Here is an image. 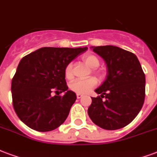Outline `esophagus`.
Wrapping results in <instances>:
<instances>
[{"mask_svg":"<svg viewBox=\"0 0 157 157\" xmlns=\"http://www.w3.org/2000/svg\"><path fill=\"white\" fill-rule=\"evenodd\" d=\"M82 96H83V94H80V93H77V94H76V97H77V99H81Z\"/></svg>","mask_w":157,"mask_h":157,"instance_id":"1","label":"esophagus"}]
</instances>
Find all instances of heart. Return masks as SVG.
<instances>
[{"label":"heart","instance_id":"1","mask_svg":"<svg viewBox=\"0 0 157 157\" xmlns=\"http://www.w3.org/2000/svg\"><path fill=\"white\" fill-rule=\"evenodd\" d=\"M83 61L88 67L90 68H96L100 65V60L96 56L93 54H86L83 57ZM65 76L67 78L72 77V64L69 63L65 69ZM97 85V80L94 77H90L85 80H75L70 84V88L71 90L80 93L86 94L93 89Z\"/></svg>","mask_w":157,"mask_h":157}]
</instances>
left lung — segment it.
<instances>
[{
  "mask_svg": "<svg viewBox=\"0 0 157 157\" xmlns=\"http://www.w3.org/2000/svg\"><path fill=\"white\" fill-rule=\"evenodd\" d=\"M105 60L108 75L91 97L88 114L92 122L106 130H116L131 123L145 100V74L137 56L118 47H92ZM105 97L103 101L102 98Z\"/></svg>",
  "mask_w": 157,
  "mask_h": 157,
  "instance_id": "obj_1",
  "label": "left lung"
}]
</instances>
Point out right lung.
I'll return each instance as SVG.
<instances>
[{"instance_id":"right-lung-1","label":"right lung","mask_w":157,"mask_h":157,"mask_svg":"<svg viewBox=\"0 0 157 157\" xmlns=\"http://www.w3.org/2000/svg\"><path fill=\"white\" fill-rule=\"evenodd\" d=\"M85 48L45 47L20 60L11 81L13 107L20 120L39 132L54 130L67 118L76 100L68 90L65 80L67 66ZM52 91L65 93L52 97Z\"/></svg>"}]
</instances>
